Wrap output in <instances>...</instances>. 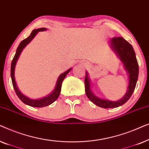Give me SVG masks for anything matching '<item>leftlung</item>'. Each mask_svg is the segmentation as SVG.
I'll list each match as a JSON object with an SVG mask.
<instances>
[{
	"label": "left lung",
	"instance_id": "1",
	"mask_svg": "<svg viewBox=\"0 0 149 149\" xmlns=\"http://www.w3.org/2000/svg\"><path fill=\"white\" fill-rule=\"evenodd\" d=\"M111 41L113 49L115 51L121 60L122 62L123 63L126 70L127 71L128 74H129V86L127 87L128 90L125 95L119 100L112 102L107 100L100 99L95 97L91 93L90 90V83L88 79V75L86 72L85 78V87L87 96L95 105L101 108H104V109L120 107L124 104L130 98L135 89L136 83L138 81V71H139L136 54L132 45L121 36L113 37Z\"/></svg>",
	"mask_w": 149,
	"mask_h": 149
}]
</instances>
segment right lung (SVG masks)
Instances as JSON below:
<instances>
[{
	"mask_svg": "<svg viewBox=\"0 0 149 149\" xmlns=\"http://www.w3.org/2000/svg\"><path fill=\"white\" fill-rule=\"evenodd\" d=\"M46 28H38V29L36 30H32V32L30 34V35L28 36V38H26V39H24L22 40V41L20 42L19 45L18 46V47L17 49V51H16L15 55L14 56V58L12 60L11 62V80H12V83H13V88L15 89V91L16 93V94L18 96V97L23 102L24 104H26L29 105L30 107H47V106L50 105L51 104H52L54 102H55L58 99V97L60 95V91H61V87H62V81L66 77V74L70 72L71 68L69 69L68 70H67L66 72H65L63 73V74H60V76L59 77V78L58 79V81H57L56 85V87H55L54 91L51 93L50 95H49L48 96H47L44 98L42 99H39V100H31L28 98L27 97L24 96L23 94H22L21 93L19 92V91L18 90L17 85H16L15 81V77H14V71H15V66L16 64V62H17V60L18 58H19L20 54H21L22 51L23 50V49L29 43V42L31 41V40L33 39V38L35 36L36 34L38 33V32L40 31H44L45 30Z\"/></svg>",
	"mask_w": 149,
	"mask_h": 149,
	"instance_id": "add662e5",
	"label": "right lung"
}]
</instances>
